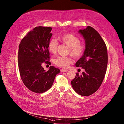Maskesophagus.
I'll use <instances>...</instances> for the list:
<instances>
[{"label":"esophagus","mask_w":124,"mask_h":124,"mask_svg":"<svg viewBox=\"0 0 124 124\" xmlns=\"http://www.w3.org/2000/svg\"><path fill=\"white\" fill-rule=\"evenodd\" d=\"M60 71L61 72H67L68 70H66V69H61L60 70Z\"/></svg>","instance_id":"obj_1"}]
</instances>
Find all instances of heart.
I'll return each instance as SVG.
<instances>
[{
	"label": "heart",
	"instance_id": "obj_1",
	"mask_svg": "<svg viewBox=\"0 0 124 124\" xmlns=\"http://www.w3.org/2000/svg\"><path fill=\"white\" fill-rule=\"evenodd\" d=\"M60 42L69 47L67 53L76 59L79 58L83 55L85 45L81 42L79 37L71 33H66L59 36L58 38ZM58 42L56 39H51L48 44V49L51 53L55 54L58 47ZM73 60L69 56H59L54 60V63L57 66L62 68H67L72 64Z\"/></svg>",
	"mask_w": 124,
	"mask_h": 124
}]
</instances>
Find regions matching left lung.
<instances>
[{
  "label": "left lung",
  "instance_id": "obj_1",
  "mask_svg": "<svg viewBox=\"0 0 124 124\" xmlns=\"http://www.w3.org/2000/svg\"><path fill=\"white\" fill-rule=\"evenodd\" d=\"M79 32L85 40L86 49L76 66L85 71L81 75L77 73L71 83L77 93L88 96L97 91L102 83L108 64V52L104 41L94 28L87 26Z\"/></svg>",
  "mask_w": 124,
  "mask_h": 124
}]
</instances>
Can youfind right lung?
<instances>
[{
    "instance_id": "add662e5",
    "label": "right lung",
    "mask_w": 124,
    "mask_h": 124,
    "mask_svg": "<svg viewBox=\"0 0 124 124\" xmlns=\"http://www.w3.org/2000/svg\"><path fill=\"white\" fill-rule=\"evenodd\" d=\"M51 27L38 26L29 32L19 46L18 61L23 83L29 90L42 93L52 86L60 70L53 66L45 71L43 63L51 65L48 44L52 35Z\"/></svg>"
}]
</instances>
